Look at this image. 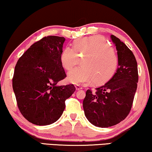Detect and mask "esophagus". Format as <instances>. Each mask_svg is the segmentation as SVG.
Wrapping results in <instances>:
<instances>
[{"mask_svg":"<svg viewBox=\"0 0 152 152\" xmlns=\"http://www.w3.org/2000/svg\"><path fill=\"white\" fill-rule=\"evenodd\" d=\"M75 88H76L77 91H80V90L83 89V88L80 86H79V85H76L75 86Z\"/></svg>","mask_w":152,"mask_h":152,"instance_id":"obj_1","label":"esophagus"}]
</instances>
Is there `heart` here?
<instances>
[{
  "label": "heart",
  "mask_w": 152,
  "mask_h": 152,
  "mask_svg": "<svg viewBox=\"0 0 152 152\" xmlns=\"http://www.w3.org/2000/svg\"><path fill=\"white\" fill-rule=\"evenodd\" d=\"M82 65L69 72L68 80L75 84H88L93 81L102 84L110 80L118 67V57L107 42L101 36L79 38L73 48L66 47L60 56L63 68L67 71L80 62Z\"/></svg>",
  "instance_id": "obj_1"
}]
</instances>
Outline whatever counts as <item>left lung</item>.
Masks as SVG:
<instances>
[{"label":"left lung","instance_id":"obj_1","mask_svg":"<svg viewBox=\"0 0 152 152\" xmlns=\"http://www.w3.org/2000/svg\"><path fill=\"white\" fill-rule=\"evenodd\" d=\"M117 50L118 67L106 83L87 90L83 107L87 119L100 127L113 126L124 120L131 110L138 81L137 61L125 44L111 35Z\"/></svg>","mask_w":152,"mask_h":152}]
</instances>
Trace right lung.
Returning <instances> with one entry per match:
<instances>
[{
  "mask_svg": "<svg viewBox=\"0 0 152 152\" xmlns=\"http://www.w3.org/2000/svg\"><path fill=\"white\" fill-rule=\"evenodd\" d=\"M64 41V37H44L24 53L15 66L12 86L18 107L35 125L58 120L65 101L75 91L73 84L57 86L66 77L60 61Z\"/></svg>",
  "mask_w": 152,
  "mask_h": 152,
  "instance_id": "obj_1",
  "label": "right lung"
}]
</instances>
